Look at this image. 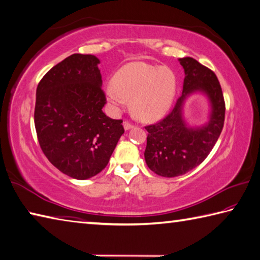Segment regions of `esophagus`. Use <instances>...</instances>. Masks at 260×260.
Returning a JSON list of instances; mask_svg holds the SVG:
<instances>
[{
  "label": "esophagus",
  "instance_id": "esophagus-1",
  "mask_svg": "<svg viewBox=\"0 0 260 260\" xmlns=\"http://www.w3.org/2000/svg\"><path fill=\"white\" fill-rule=\"evenodd\" d=\"M132 127H133V124H132V122L127 121V120H125V121H124V128H125V131H128V129H131Z\"/></svg>",
  "mask_w": 260,
  "mask_h": 260
}]
</instances>
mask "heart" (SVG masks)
<instances>
[{
	"mask_svg": "<svg viewBox=\"0 0 260 260\" xmlns=\"http://www.w3.org/2000/svg\"><path fill=\"white\" fill-rule=\"evenodd\" d=\"M176 76L171 69L141 61L125 64L106 87L107 100L115 109L131 100L133 115L144 121L162 117L176 93Z\"/></svg>",
	"mask_w": 260,
	"mask_h": 260,
	"instance_id": "heart-1",
	"label": "heart"
}]
</instances>
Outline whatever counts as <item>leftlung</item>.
I'll return each mask as SVG.
<instances>
[{
    "label": "left lung",
    "mask_w": 260,
    "mask_h": 260,
    "mask_svg": "<svg viewBox=\"0 0 260 260\" xmlns=\"http://www.w3.org/2000/svg\"><path fill=\"white\" fill-rule=\"evenodd\" d=\"M178 61L185 74L182 95L162 120L145 127V162L164 177L183 175L199 166L218 140L225 119L224 96L215 73L190 56ZM198 91L209 98L210 119L205 125L191 127L183 120L182 107L186 98Z\"/></svg>",
    "instance_id": "1"
}]
</instances>
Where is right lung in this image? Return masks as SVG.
<instances>
[{
    "label": "right lung",
    "mask_w": 260,
    "mask_h": 260,
    "mask_svg": "<svg viewBox=\"0 0 260 260\" xmlns=\"http://www.w3.org/2000/svg\"><path fill=\"white\" fill-rule=\"evenodd\" d=\"M95 55L75 53L51 68L36 89L35 128L41 149L61 173L87 179L105 169L124 134L111 119Z\"/></svg>",
    "instance_id": "obj_1"
}]
</instances>
